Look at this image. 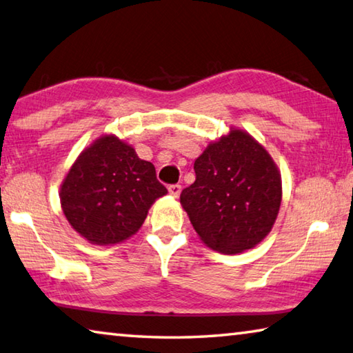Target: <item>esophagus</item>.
<instances>
[{"instance_id": "34e87169", "label": "esophagus", "mask_w": 353, "mask_h": 353, "mask_svg": "<svg viewBox=\"0 0 353 353\" xmlns=\"http://www.w3.org/2000/svg\"><path fill=\"white\" fill-rule=\"evenodd\" d=\"M168 191L172 197H179V194H181V191H182V187L181 185H170Z\"/></svg>"}]
</instances>
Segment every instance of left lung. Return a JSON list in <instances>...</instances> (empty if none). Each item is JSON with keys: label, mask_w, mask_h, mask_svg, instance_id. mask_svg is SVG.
I'll return each mask as SVG.
<instances>
[{"label": "left lung", "mask_w": 353, "mask_h": 353, "mask_svg": "<svg viewBox=\"0 0 353 353\" xmlns=\"http://www.w3.org/2000/svg\"><path fill=\"white\" fill-rule=\"evenodd\" d=\"M196 181L181 203L205 245L236 254L272 232L283 201L281 171L247 131L232 128L194 162Z\"/></svg>", "instance_id": "8db88e82"}]
</instances>
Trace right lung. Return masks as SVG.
<instances>
[{"label": "right lung", "instance_id": "add662e5", "mask_svg": "<svg viewBox=\"0 0 353 353\" xmlns=\"http://www.w3.org/2000/svg\"><path fill=\"white\" fill-rule=\"evenodd\" d=\"M168 191L156 168L130 143L103 134L80 152L60 188L68 222L94 245H115L139 232L148 210Z\"/></svg>", "mask_w": 353, "mask_h": 353}]
</instances>
